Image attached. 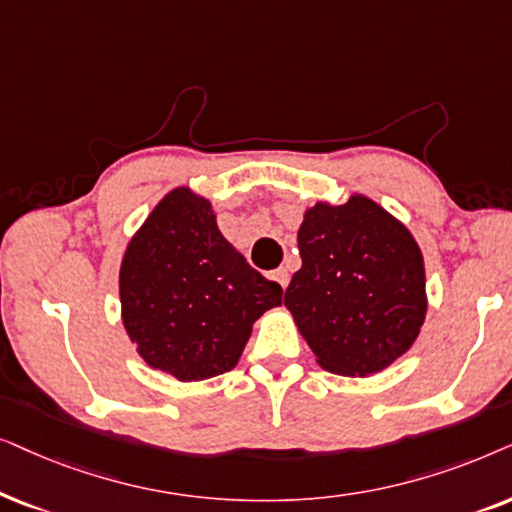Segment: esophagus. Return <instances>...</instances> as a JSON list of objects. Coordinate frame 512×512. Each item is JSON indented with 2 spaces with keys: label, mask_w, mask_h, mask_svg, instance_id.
I'll return each instance as SVG.
<instances>
[{
  "label": "esophagus",
  "mask_w": 512,
  "mask_h": 512,
  "mask_svg": "<svg viewBox=\"0 0 512 512\" xmlns=\"http://www.w3.org/2000/svg\"><path fill=\"white\" fill-rule=\"evenodd\" d=\"M269 278H271V281H276L278 285H281V288L285 290V288H288V283H290V274H288V269H276V271H271V274H269Z\"/></svg>",
  "instance_id": "34e87169"
}]
</instances>
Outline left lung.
Segmentation results:
<instances>
[{
	"label": "left lung",
	"mask_w": 512,
	"mask_h": 512,
	"mask_svg": "<svg viewBox=\"0 0 512 512\" xmlns=\"http://www.w3.org/2000/svg\"><path fill=\"white\" fill-rule=\"evenodd\" d=\"M297 245L285 306L323 370L370 377L410 351L428 302L424 255L403 222L363 194L320 201Z\"/></svg>",
	"instance_id": "1"
}]
</instances>
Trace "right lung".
<instances>
[{"label": "right lung", "mask_w": 512, "mask_h": 512, "mask_svg": "<svg viewBox=\"0 0 512 512\" xmlns=\"http://www.w3.org/2000/svg\"><path fill=\"white\" fill-rule=\"evenodd\" d=\"M281 285L217 229L208 199L177 187L156 203L121 260V320L154 370L201 381L234 370L252 323L281 306Z\"/></svg>", "instance_id": "add662e5"}]
</instances>
